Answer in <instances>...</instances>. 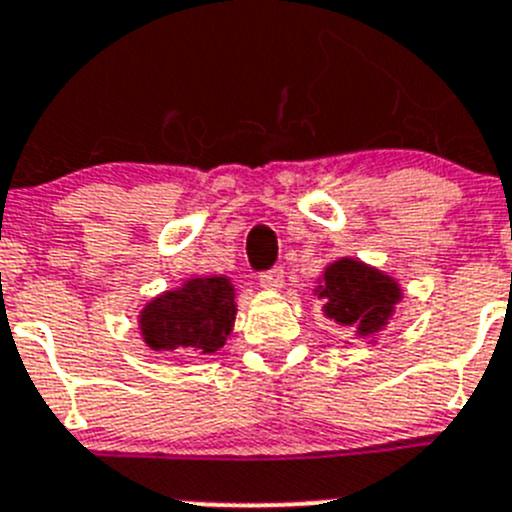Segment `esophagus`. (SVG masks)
Listing matches in <instances>:
<instances>
[{"label": "esophagus", "instance_id": "esophagus-1", "mask_svg": "<svg viewBox=\"0 0 512 512\" xmlns=\"http://www.w3.org/2000/svg\"><path fill=\"white\" fill-rule=\"evenodd\" d=\"M282 282H285V270L282 267H272V270L260 272V285L265 290H280Z\"/></svg>", "mask_w": 512, "mask_h": 512}]
</instances>
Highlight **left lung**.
<instances>
[{"mask_svg":"<svg viewBox=\"0 0 512 512\" xmlns=\"http://www.w3.org/2000/svg\"><path fill=\"white\" fill-rule=\"evenodd\" d=\"M317 295L325 302V315L340 325L355 327L357 335L382 330L403 297L393 277L347 257L327 267Z\"/></svg>","mask_w":512,"mask_h":512,"instance_id":"1","label":"left lung"}]
</instances>
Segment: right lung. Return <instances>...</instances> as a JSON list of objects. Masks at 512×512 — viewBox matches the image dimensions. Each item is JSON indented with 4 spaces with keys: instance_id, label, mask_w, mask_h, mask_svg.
Wrapping results in <instances>:
<instances>
[{
    "instance_id": "1",
    "label": "right lung",
    "mask_w": 512,
    "mask_h": 512,
    "mask_svg": "<svg viewBox=\"0 0 512 512\" xmlns=\"http://www.w3.org/2000/svg\"><path fill=\"white\" fill-rule=\"evenodd\" d=\"M235 287L227 277H195L155 297L142 310L140 327L152 350L215 352L235 322Z\"/></svg>"
}]
</instances>
